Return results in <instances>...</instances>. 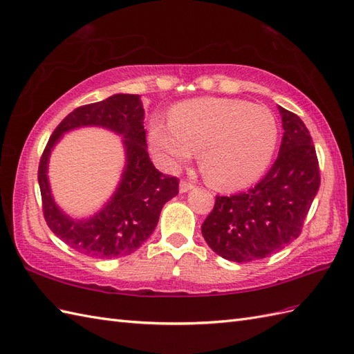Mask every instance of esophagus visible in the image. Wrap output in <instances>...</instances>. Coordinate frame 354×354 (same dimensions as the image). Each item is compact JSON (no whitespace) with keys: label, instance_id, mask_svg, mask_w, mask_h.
<instances>
[{"label":"esophagus","instance_id":"34e87169","mask_svg":"<svg viewBox=\"0 0 354 354\" xmlns=\"http://www.w3.org/2000/svg\"><path fill=\"white\" fill-rule=\"evenodd\" d=\"M193 188H194V184L187 183V180H183V183L179 184V192L180 193H188L189 189H193Z\"/></svg>","mask_w":354,"mask_h":354}]
</instances>
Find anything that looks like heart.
<instances>
[{
	"mask_svg": "<svg viewBox=\"0 0 354 354\" xmlns=\"http://www.w3.org/2000/svg\"><path fill=\"white\" fill-rule=\"evenodd\" d=\"M149 143L166 169L194 156L207 180L218 188H241L265 174L274 157L278 127L268 107L233 98H201L178 104L169 122L153 116Z\"/></svg>",
	"mask_w": 354,
	"mask_h": 354,
	"instance_id": "heart-1",
	"label": "heart"
}]
</instances>
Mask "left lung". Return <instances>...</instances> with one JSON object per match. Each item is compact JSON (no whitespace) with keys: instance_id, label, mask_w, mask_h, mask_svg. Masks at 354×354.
<instances>
[{"instance_id":"obj_1","label":"left lung","mask_w":354,"mask_h":354,"mask_svg":"<svg viewBox=\"0 0 354 354\" xmlns=\"http://www.w3.org/2000/svg\"><path fill=\"white\" fill-rule=\"evenodd\" d=\"M283 140L278 158L260 183L234 196H216L202 234L225 260L245 263L283 250L302 230L320 187L310 131L297 115L278 106Z\"/></svg>"}]
</instances>
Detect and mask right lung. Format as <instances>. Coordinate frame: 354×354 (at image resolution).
Instances as JSON below:
<instances>
[{"mask_svg": "<svg viewBox=\"0 0 354 354\" xmlns=\"http://www.w3.org/2000/svg\"><path fill=\"white\" fill-rule=\"evenodd\" d=\"M143 115L140 95L136 94H115L80 106L61 121L43 151L39 185L44 220L62 242L82 254L95 259L131 254L151 236L162 206L179 192L178 178L162 175L152 165ZM80 126H102L121 135L126 166L115 193L102 210L88 219H71L53 201L47 165L62 136Z\"/></svg>", "mask_w": 354, "mask_h": 354, "instance_id": "add662e5", "label": "right lung"}]
</instances>
